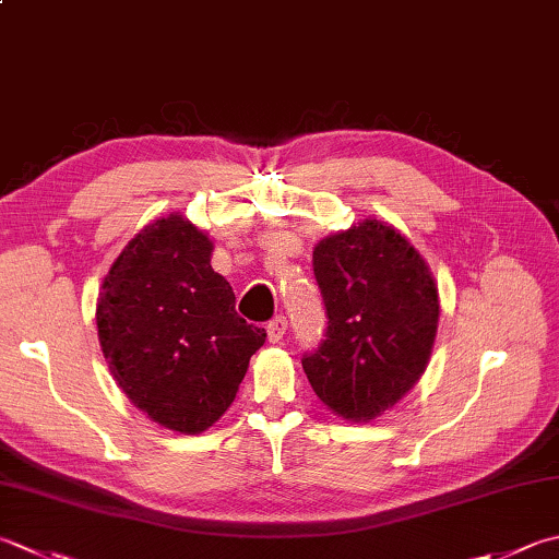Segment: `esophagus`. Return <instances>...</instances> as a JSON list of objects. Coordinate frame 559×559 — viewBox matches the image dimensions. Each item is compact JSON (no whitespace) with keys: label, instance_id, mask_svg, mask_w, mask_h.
I'll use <instances>...</instances> for the list:
<instances>
[{"label":"esophagus","instance_id":"obj_1","mask_svg":"<svg viewBox=\"0 0 559 559\" xmlns=\"http://www.w3.org/2000/svg\"><path fill=\"white\" fill-rule=\"evenodd\" d=\"M286 330H288V320H286V317H283V314L273 317V320L266 324L269 342H271V344H278L281 338H283V334H286Z\"/></svg>","mask_w":559,"mask_h":559}]
</instances>
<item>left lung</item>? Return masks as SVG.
Masks as SVG:
<instances>
[{"label": "left lung", "mask_w": 559, "mask_h": 559, "mask_svg": "<svg viewBox=\"0 0 559 559\" xmlns=\"http://www.w3.org/2000/svg\"><path fill=\"white\" fill-rule=\"evenodd\" d=\"M326 338L302 358L314 395L342 419L380 417L417 385L439 330V288L414 245L366 217L317 242Z\"/></svg>", "instance_id": "8db88e82"}]
</instances>
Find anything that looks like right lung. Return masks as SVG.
Masks as SVG:
<instances>
[{
    "instance_id": "add662e5",
    "label": "right lung",
    "mask_w": 559,
    "mask_h": 559,
    "mask_svg": "<svg viewBox=\"0 0 559 559\" xmlns=\"http://www.w3.org/2000/svg\"><path fill=\"white\" fill-rule=\"evenodd\" d=\"M213 239L171 213L130 239L96 300L98 344L118 388L147 417L201 433L223 417L266 342L211 266Z\"/></svg>"
}]
</instances>
